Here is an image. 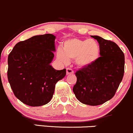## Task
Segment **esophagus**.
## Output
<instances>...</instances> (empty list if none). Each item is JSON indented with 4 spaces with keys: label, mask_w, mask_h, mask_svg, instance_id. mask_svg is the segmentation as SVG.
Masks as SVG:
<instances>
[{
    "label": "esophagus",
    "mask_w": 133,
    "mask_h": 133,
    "mask_svg": "<svg viewBox=\"0 0 133 133\" xmlns=\"http://www.w3.org/2000/svg\"><path fill=\"white\" fill-rule=\"evenodd\" d=\"M74 74V71L71 68H66V75H70V74Z\"/></svg>",
    "instance_id": "obj_1"
}]
</instances>
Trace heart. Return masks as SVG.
Returning a JSON list of instances; mask_svg holds the SVG:
<instances>
[{
  "mask_svg": "<svg viewBox=\"0 0 133 133\" xmlns=\"http://www.w3.org/2000/svg\"><path fill=\"white\" fill-rule=\"evenodd\" d=\"M63 50H57V58L67 63L69 59H75L78 66L84 68L91 66L100 56V47L93 39L71 38L63 44Z\"/></svg>",
  "mask_w": 133,
  "mask_h": 133,
  "instance_id": "heart-1",
  "label": "heart"
}]
</instances>
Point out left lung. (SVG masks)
<instances>
[{
  "instance_id": "left-lung-1",
  "label": "left lung",
  "mask_w": 133,
  "mask_h": 133,
  "mask_svg": "<svg viewBox=\"0 0 133 133\" xmlns=\"http://www.w3.org/2000/svg\"><path fill=\"white\" fill-rule=\"evenodd\" d=\"M100 56L95 63L77 71V82L73 91L83 104L96 106L112 99L117 90L124 73V52L115 42L96 35Z\"/></svg>"
}]
</instances>
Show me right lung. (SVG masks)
I'll return each mask as SVG.
<instances>
[{
    "label": "right lung",
    "instance_id": "add662e5",
    "mask_svg": "<svg viewBox=\"0 0 133 133\" xmlns=\"http://www.w3.org/2000/svg\"><path fill=\"white\" fill-rule=\"evenodd\" d=\"M56 37L35 35L15 45L8 56V78L15 96L25 105L39 107L52 99L55 85L66 75L57 70L53 59Z\"/></svg>",
    "mask_w": 133,
    "mask_h": 133
}]
</instances>
